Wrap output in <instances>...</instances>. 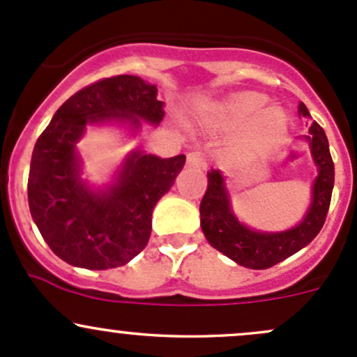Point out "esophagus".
I'll return each mask as SVG.
<instances>
[{
	"instance_id": "1",
	"label": "esophagus",
	"mask_w": 357,
	"mask_h": 357,
	"mask_svg": "<svg viewBox=\"0 0 357 357\" xmlns=\"http://www.w3.org/2000/svg\"><path fill=\"white\" fill-rule=\"evenodd\" d=\"M186 162H188V165H192V167H205V157L204 153L199 152V150L188 152V155H186Z\"/></svg>"
}]
</instances>
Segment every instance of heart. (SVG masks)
<instances>
[{
    "instance_id": "b5f03b06",
    "label": "heart",
    "mask_w": 357,
    "mask_h": 357,
    "mask_svg": "<svg viewBox=\"0 0 357 357\" xmlns=\"http://www.w3.org/2000/svg\"><path fill=\"white\" fill-rule=\"evenodd\" d=\"M266 105V96L261 93L247 91L242 95L235 96L231 102L226 105V115L235 122H243L250 119L252 115L257 114L259 109ZM259 112V111H258ZM271 129L275 135H282L287 129V115L285 112L280 109H264L261 110L257 117L254 119L252 124V135L259 136L262 131Z\"/></svg>"
}]
</instances>
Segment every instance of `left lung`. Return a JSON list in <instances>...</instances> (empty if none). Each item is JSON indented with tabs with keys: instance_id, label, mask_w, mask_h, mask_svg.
Masks as SVG:
<instances>
[{
	"instance_id": "left-lung-1",
	"label": "left lung",
	"mask_w": 357,
	"mask_h": 357,
	"mask_svg": "<svg viewBox=\"0 0 357 357\" xmlns=\"http://www.w3.org/2000/svg\"><path fill=\"white\" fill-rule=\"evenodd\" d=\"M298 114L309 117L304 103L298 105ZM307 136L312 158L318 165V178L312 186V204L304 221L289 231L259 233L240 225L229 208L228 192L221 172H207V190L200 202V226L205 238L215 250L222 252L250 269H268L285 261L321 231L332 200L335 167L330 155L328 138L318 122H312Z\"/></svg>"
}]
</instances>
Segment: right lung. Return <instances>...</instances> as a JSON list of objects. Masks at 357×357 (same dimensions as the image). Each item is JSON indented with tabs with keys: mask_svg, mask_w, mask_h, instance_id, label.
<instances>
[{
	"mask_svg": "<svg viewBox=\"0 0 357 357\" xmlns=\"http://www.w3.org/2000/svg\"><path fill=\"white\" fill-rule=\"evenodd\" d=\"M164 103L138 75L100 79L56 110L36 142L29 171V208L43 238L60 259L86 269L124 266L146 247L152 212L171 190L186 157L132 153L117 183L93 192L79 178L75 143L88 122L139 119L158 124Z\"/></svg>",
	"mask_w": 357,
	"mask_h": 357,
	"instance_id": "right-lung-1",
	"label": "right lung"
}]
</instances>
